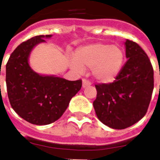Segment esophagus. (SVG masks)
Masks as SVG:
<instances>
[{
	"instance_id": "34e87169",
	"label": "esophagus",
	"mask_w": 160,
	"mask_h": 160,
	"mask_svg": "<svg viewBox=\"0 0 160 160\" xmlns=\"http://www.w3.org/2000/svg\"><path fill=\"white\" fill-rule=\"evenodd\" d=\"M91 85H92V83H91L89 80H86V79H84V80H82V87H83V88H87V87H90Z\"/></svg>"
}]
</instances>
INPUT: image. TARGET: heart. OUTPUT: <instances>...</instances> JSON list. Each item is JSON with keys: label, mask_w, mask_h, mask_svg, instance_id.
Instances as JSON below:
<instances>
[{"label": "heart", "mask_w": 160, "mask_h": 160, "mask_svg": "<svg viewBox=\"0 0 160 160\" xmlns=\"http://www.w3.org/2000/svg\"><path fill=\"white\" fill-rule=\"evenodd\" d=\"M123 62V51L119 46L96 42L77 49L69 66L78 73H83L85 68H91L95 80L109 84L120 74Z\"/></svg>", "instance_id": "b5f03b06"}]
</instances>
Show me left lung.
Wrapping results in <instances>:
<instances>
[{
  "label": "left lung",
  "mask_w": 160,
  "mask_h": 160,
  "mask_svg": "<svg viewBox=\"0 0 160 160\" xmlns=\"http://www.w3.org/2000/svg\"><path fill=\"white\" fill-rule=\"evenodd\" d=\"M128 61L111 84L96 85L93 107L98 118L115 129L130 127L144 117L153 90L151 62L136 42H124Z\"/></svg>",
  "instance_id": "8db88e82"
}]
</instances>
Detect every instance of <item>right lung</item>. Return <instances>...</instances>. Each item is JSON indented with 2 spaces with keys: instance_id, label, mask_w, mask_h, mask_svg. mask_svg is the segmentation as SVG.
Instances as JSON below:
<instances>
[{
  "instance_id": "obj_1",
  "label": "right lung",
  "mask_w": 160,
  "mask_h": 160,
  "mask_svg": "<svg viewBox=\"0 0 160 160\" xmlns=\"http://www.w3.org/2000/svg\"><path fill=\"white\" fill-rule=\"evenodd\" d=\"M51 37L39 35L20 43L6 66L11 106L20 118L35 125H47L58 120L82 86L80 80L71 81L56 75H43L30 67L32 50Z\"/></svg>"
}]
</instances>
